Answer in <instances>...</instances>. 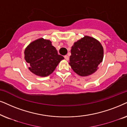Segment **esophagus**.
Listing matches in <instances>:
<instances>
[{
	"label": "esophagus",
	"instance_id": "esophagus-1",
	"mask_svg": "<svg viewBox=\"0 0 127 127\" xmlns=\"http://www.w3.org/2000/svg\"><path fill=\"white\" fill-rule=\"evenodd\" d=\"M64 58H65V60H69V57H68L67 55L64 56Z\"/></svg>",
	"mask_w": 127,
	"mask_h": 127
}]
</instances>
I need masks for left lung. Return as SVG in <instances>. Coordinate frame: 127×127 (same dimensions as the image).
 <instances>
[{
  "label": "left lung",
  "mask_w": 127,
  "mask_h": 127,
  "mask_svg": "<svg viewBox=\"0 0 127 127\" xmlns=\"http://www.w3.org/2000/svg\"><path fill=\"white\" fill-rule=\"evenodd\" d=\"M71 53L69 64L71 68L78 75L86 77L97 70L103 58V48L96 39L85 36L74 43Z\"/></svg>",
  "instance_id": "left-lung-1"
}]
</instances>
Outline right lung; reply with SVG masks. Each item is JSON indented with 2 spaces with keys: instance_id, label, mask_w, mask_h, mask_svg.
<instances>
[{
  "instance_id": "obj_1",
  "label": "right lung",
  "mask_w": 127,
  "mask_h": 127,
  "mask_svg": "<svg viewBox=\"0 0 127 127\" xmlns=\"http://www.w3.org/2000/svg\"><path fill=\"white\" fill-rule=\"evenodd\" d=\"M24 55L25 61L30 65L29 70L40 77L51 74L64 59L58 55L50 40L42 38L32 42L25 49Z\"/></svg>"
}]
</instances>
